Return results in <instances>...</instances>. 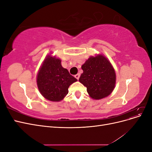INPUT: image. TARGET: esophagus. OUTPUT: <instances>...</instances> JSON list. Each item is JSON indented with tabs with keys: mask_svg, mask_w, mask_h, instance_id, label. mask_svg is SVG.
Masks as SVG:
<instances>
[{
	"mask_svg": "<svg viewBox=\"0 0 152 152\" xmlns=\"http://www.w3.org/2000/svg\"><path fill=\"white\" fill-rule=\"evenodd\" d=\"M80 73H77V74H76L75 75V77L77 79H79V77H80Z\"/></svg>",
	"mask_w": 152,
	"mask_h": 152,
	"instance_id": "1",
	"label": "esophagus"
}]
</instances>
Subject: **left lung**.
<instances>
[{
    "label": "left lung",
    "instance_id": "1",
    "mask_svg": "<svg viewBox=\"0 0 152 152\" xmlns=\"http://www.w3.org/2000/svg\"><path fill=\"white\" fill-rule=\"evenodd\" d=\"M83 73L79 81L87 87L90 97L98 100L111 94L116 84V73L104 55L90 56L81 66Z\"/></svg>",
    "mask_w": 152,
    "mask_h": 152
}]
</instances>
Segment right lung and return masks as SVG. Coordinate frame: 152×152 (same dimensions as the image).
Segmentation results:
<instances>
[{"instance_id":"obj_1","label":"right lung","mask_w":152,"mask_h":152,"mask_svg":"<svg viewBox=\"0 0 152 152\" xmlns=\"http://www.w3.org/2000/svg\"><path fill=\"white\" fill-rule=\"evenodd\" d=\"M61 60L48 54L40 66L37 84L40 94L46 99L53 102L63 100L68 93V87L77 81L61 65Z\"/></svg>"}]
</instances>
